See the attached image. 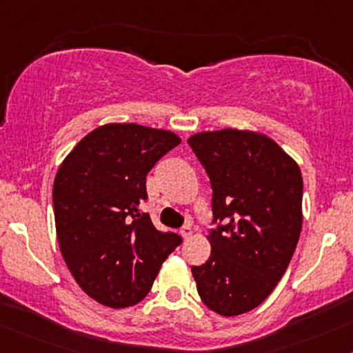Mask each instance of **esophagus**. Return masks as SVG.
<instances>
[{"label": "esophagus", "mask_w": 353, "mask_h": 353, "mask_svg": "<svg viewBox=\"0 0 353 353\" xmlns=\"http://www.w3.org/2000/svg\"><path fill=\"white\" fill-rule=\"evenodd\" d=\"M179 234L183 236L184 239H189V238H191V234H192V228H191V224H184V226L181 228V230H179Z\"/></svg>", "instance_id": "obj_1"}]
</instances>
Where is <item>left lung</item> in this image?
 Segmentation results:
<instances>
[{
    "label": "left lung",
    "mask_w": 353,
    "mask_h": 353,
    "mask_svg": "<svg viewBox=\"0 0 353 353\" xmlns=\"http://www.w3.org/2000/svg\"><path fill=\"white\" fill-rule=\"evenodd\" d=\"M212 189L211 256L192 266L197 293L224 316L256 308L288 268L301 231L303 179L276 142L248 130L188 141Z\"/></svg>",
    "instance_id": "1"
}]
</instances>
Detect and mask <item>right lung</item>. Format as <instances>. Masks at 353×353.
Returning a JSON list of instances; mask_svg holds the SVG:
<instances>
[{
	"label": "right lung",
	"mask_w": 353,
	"mask_h": 353,
	"mask_svg": "<svg viewBox=\"0 0 353 353\" xmlns=\"http://www.w3.org/2000/svg\"><path fill=\"white\" fill-rule=\"evenodd\" d=\"M179 144L168 130L108 123L83 137L58 169V245L77 283L99 303H139L183 243L172 231H159L141 209L147 174Z\"/></svg>",
	"instance_id": "1"
}]
</instances>
